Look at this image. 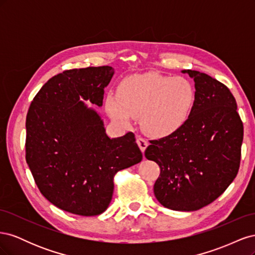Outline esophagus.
Wrapping results in <instances>:
<instances>
[{
    "instance_id": "1",
    "label": "esophagus",
    "mask_w": 255,
    "mask_h": 255,
    "mask_svg": "<svg viewBox=\"0 0 255 255\" xmlns=\"http://www.w3.org/2000/svg\"><path fill=\"white\" fill-rule=\"evenodd\" d=\"M136 141H137L138 146H139V148H140L141 152L143 153L144 150L146 149V146H148V141H146V140L144 139V138H142V137H138Z\"/></svg>"
}]
</instances>
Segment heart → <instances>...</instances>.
Returning a JSON list of instances; mask_svg holds the SVG:
<instances>
[{"mask_svg": "<svg viewBox=\"0 0 255 255\" xmlns=\"http://www.w3.org/2000/svg\"><path fill=\"white\" fill-rule=\"evenodd\" d=\"M196 98L194 85L186 78L146 72L123 80L118 95H107L105 105L107 114L118 125L127 127L133 117H140L146 134L167 137L188 121Z\"/></svg>", "mask_w": 255, "mask_h": 255, "instance_id": "1", "label": "heart"}]
</instances>
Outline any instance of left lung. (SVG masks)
Masks as SVG:
<instances>
[{"instance_id": "left-lung-1", "label": "left lung", "mask_w": 255, "mask_h": 255, "mask_svg": "<svg viewBox=\"0 0 255 255\" xmlns=\"http://www.w3.org/2000/svg\"><path fill=\"white\" fill-rule=\"evenodd\" d=\"M195 82L196 104L176 133L151 140L144 156L160 174L157 201L169 210L191 212L215 201L237 175L244 126L230 89L212 76L183 70Z\"/></svg>"}]
</instances>
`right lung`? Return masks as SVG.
<instances>
[{
    "label": "right lung",
    "mask_w": 255,
    "mask_h": 255,
    "mask_svg": "<svg viewBox=\"0 0 255 255\" xmlns=\"http://www.w3.org/2000/svg\"><path fill=\"white\" fill-rule=\"evenodd\" d=\"M114 73L103 66L53 76L26 116L25 157L35 183L45 199L71 214H102L112 201L114 175L142 159L132 132L109 137L101 116L84 102L101 107Z\"/></svg>",
    "instance_id": "obj_1"
}]
</instances>
